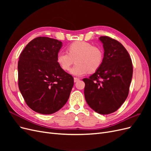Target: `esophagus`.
I'll return each mask as SVG.
<instances>
[{
	"instance_id": "esophagus-1",
	"label": "esophagus",
	"mask_w": 151,
	"mask_h": 151,
	"mask_svg": "<svg viewBox=\"0 0 151 151\" xmlns=\"http://www.w3.org/2000/svg\"><path fill=\"white\" fill-rule=\"evenodd\" d=\"M80 79L79 78H77V77H74V83H76V82H77L78 81H79Z\"/></svg>"
}]
</instances>
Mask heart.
<instances>
[{
  "mask_svg": "<svg viewBox=\"0 0 151 151\" xmlns=\"http://www.w3.org/2000/svg\"><path fill=\"white\" fill-rule=\"evenodd\" d=\"M67 50L68 53L63 51L58 53L57 62L62 69L68 70L76 60V64L70 70L73 76H82L88 72H94L101 67L103 61L102 50L84 41L71 43Z\"/></svg>",
  "mask_w": 151,
  "mask_h": 151,
  "instance_id": "b5f03b06",
  "label": "heart"
}]
</instances>
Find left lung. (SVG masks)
<instances>
[{"label": "left lung", "mask_w": 151, "mask_h": 151, "mask_svg": "<svg viewBox=\"0 0 151 151\" xmlns=\"http://www.w3.org/2000/svg\"><path fill=\"white\" fill-rule=\"evenodd\" d=\"M104 58L89 78H84V96L94 111L101 115L115 112L125 102L129 92L133 66L129 53L118 41L101 36Z\"/></svg>", "instance_id": "left-lung-1"}]
</instances>
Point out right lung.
Wrapping results in <instances>:
<instances>
[{"mask_svg":"<svg viewBox=\"0 0 151 151\" xmlns=\"http://www.w3.org/2000/svg\"><path fill=\"white\" fill-rule=\"evenodd\" d=\"M62 43L38 37L26 45L18 62V86L27 105L33 111L50 115L68 101L74 78L60 67L57 55Z\"/></svg>","mask_w":151,"mask_h":151,"instance_id":"1","label":"right lung"}]
</instances>
